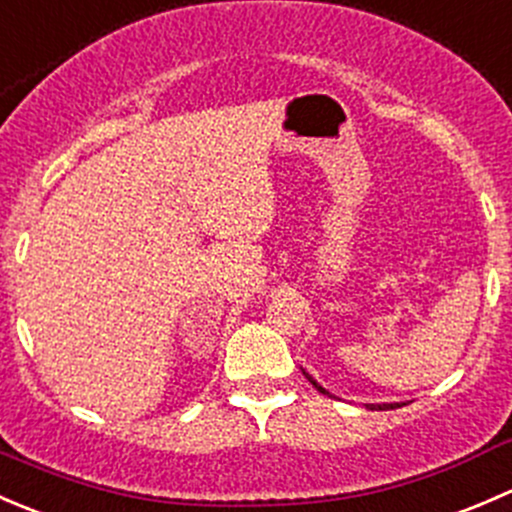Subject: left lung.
<instances>
[{
    "label": "left lung",
    "instance_id": "1",
    "mask_svg": "<svg viewBox=\"0 0 512 512\" xmlns=\"http://www.w3.org/2000/svg\"><path fill=\"white\" fill-rule=\"evenodd\" d=\"M302 374H304V376H307V381H309V384H312V386H314V389H317V391H322V394H327V396H332V394H329V391H327V389H322V386H319V384H317V381H314V379H312V376H309V374H307V371H304V369H302ZM366 406H369V409H371V411H389V409H399V406H404V404H366Z\"/></svg>",
    "mask_w": 512,
    "mask_h": 512
}]
</instances>
